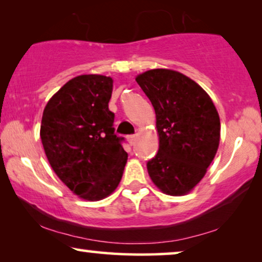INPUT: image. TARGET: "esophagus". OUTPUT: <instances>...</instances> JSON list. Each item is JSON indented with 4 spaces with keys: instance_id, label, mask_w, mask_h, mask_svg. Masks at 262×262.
Instances as JSON below:
<instances>
[{
    "instance_id": "34e87169",
    "label": "esophagus",
    "mask_w": 262,
    "mask_h": 262,
    "mask_svg": "<svg viewBox=\"0 0 262 262\" xmlns=\"http://www.w3.org/2000/svg\"><path fill=\"white\" fill-rule=\"evenodd\" d=\"M126 139H127V142L130 143V144L132 145L135 143V139H136V136L135 135H128V136H126Z\"/></svg>"
}]
</instances>
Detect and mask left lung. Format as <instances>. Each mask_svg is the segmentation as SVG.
Returning a JSON list of instances; mask_svg holds the SVG:
<instances>
[{
    "mask_svg": "<svg viewBox=\"0 0 262 262\" xmlns=\"http://www.w3.org/2000/svg\"><path fill=\"white\" fill-rule=\"evenodd\" d=\"M139 87L156 113L159 151L146 168L166 194L188 193L204 178L221 137L220 116L207 93L178 71L154 69L138 75Z\"/></svg>",
    "mask_w": 262,
    "mask_h": 262,
    "instance_id": "obj_1",
    "label": "left lung"
}]
</instances>
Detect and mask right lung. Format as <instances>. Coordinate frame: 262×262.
Returning a JSON list of instances; mask_svg holds the SVG:
<instances>
[{
    "label": "right lung",
    "instance_id": "1",
    "mask_svg": "<svg viewBox=\"0 0 262 262\" xmlns=\"http://www.w3.org/2000/svg\"><path fill=\"white\" fill-rule=\"evenodd\" d=\"M112 89L111 77L81 75L50 99L41 118L40 138L52 169L75 194L92 202L118 187L127 160L108 108Z\"/></svg>",
    "mask_w": 262,
    "mask_h": 262
}]
</instances>
